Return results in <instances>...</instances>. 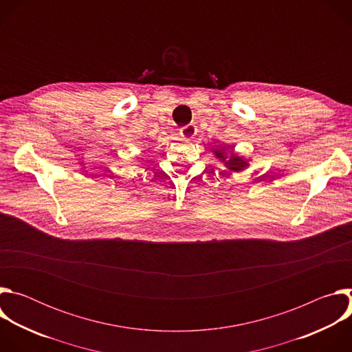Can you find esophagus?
<instances>
[{
  "label": "esophagus",
  "mask_w": 352,
  "mask_h": 352,
  "mask_svg": "<svg viewBox=\"0 0 352 352\" xmlns=\"http://www.w3.org/2000/svg\"><path fill=\"white\" fill-rule=\"evenodd\" d=\"M179 133H181V136H182L184 139H186V140H190V139H193V138L196 136V133H197V129H196V126H195V125L189 124V125H185V126H182V128L179 129Z\"/></svg>",
  "instance_id": "obj_1"
}]
</instances>
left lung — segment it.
<instances>
[{
  "label": "left lung",
  "instance_id": "1",
  "mask_svg": "<svg viewBox=\"0 0 352 352\" xmlns=\"http://www.w3.org/2000/svg\"><path fill=\"white\" fill-rule=\"evenodd\" d=\"M213 152H214V156L221 163H224V166L231 171L239 173L249 166L248 160H245L243 156H238L234 153V146H230V147L221 146L219 148H213Z\"/></svg>",
  "mask_w": 352,
  "mask_h": 352
}]
</instances>
